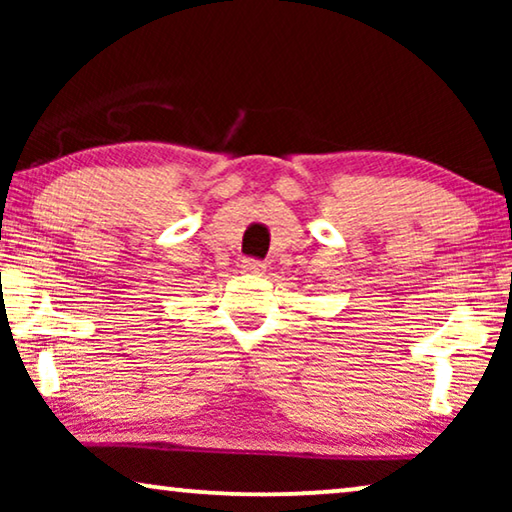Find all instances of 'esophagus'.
<instances>
[{"label": "esophagus", "instance_id": "esophagus-1", "mask_svg": "<svg viewBox=\"0 0 512 512\" xmlns=\"http://www.w3.org/2000/svg\"><path fill=\"white\" fill-rule=\"evenodd\" d=\"M242 270H244V272H251V275H261V272L265 270V263L254 261V258H244V261H242Z\"/></svg>", "mask_w": 512, "mask_h": 512}]
</instances>
